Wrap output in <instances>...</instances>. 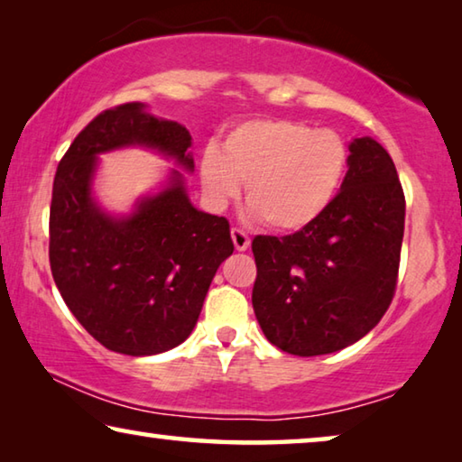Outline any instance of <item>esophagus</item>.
Masks as SVG:
<instances>
[{"instance_id": "34e87169", "label": "esophagus", "mask_w": 462, "mask_h": 462, "mask_svg": "<svg viewBox=\"0 0 462 462\" xmlns=\"http://www.w3.org/2000/svg\"><path fill=\"white\" fill-rule=\"evenodd\" d=\"M232 242H234V246H236V250H246L248 248V245H250V238L246 236V232H242L240 228H232Z\"/></svg>"}]
</instances>
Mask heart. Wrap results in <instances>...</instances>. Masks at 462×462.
Here are the masks:
<instances>
[{
    "label": "heart",
    "mask_w": 462,
    "mask_h": 462,
    "mask_svg": "<svg viewBox=\"0 0 462 462\" xmlns=\"http://www.w3.org/2000/svg\"><path fill=\"white\" fill-rule=\"evenodd\" d=\"M348 162V144L338 132L289 118H261L234 126L222 152L208 148L199 177L214 206H226L246 183L250 214L279 232H297L338 198Z\"/></svg>",
    "instance_id": "heart-1"
}]
</instances>
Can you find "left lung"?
<instances>
[{
  "instance_id": "1",
  "label": "left lung",
  "mask_w": 462,
  "mask_h": 462,
  "mask_svg": "<svg viewBox=\"0 0 462 462\" xmlns=\"http://www.w3.org/2000/svg\"><path fill=\"white\" fill-rule=\"evenodd\" d=\"M338 198L289 236H256L253 308L271 344L330 355L361 340L395 293L405 198L389 152L371 136L348 144Z\"/></svg>"
}]
</instances>
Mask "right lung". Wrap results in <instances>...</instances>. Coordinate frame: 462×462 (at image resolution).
Segmentation results:
<instances>
[{
    "label": "right lung",
    "instance_id": "obj_1",
    "mask_svg": "<svg viewBox=\"0 0 462 462\" xmlns=\"http://www.w3.org/2000/svg\"><path fill=\"white\" fill-rule=\"evenodd\" d=\"M151 147L193 173L191 134L144 104L106 109L59 162L51 203V271L67 308L106 348L165 353L198 324L209 283L234 250L226 217L198 209L185 175L171 170L130 215L106 213L92 195L98 154Z\"/></svg>",
    "mask_w": 462,
    "mask_h": 462
}]
</instances>
